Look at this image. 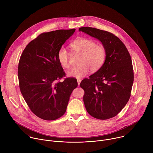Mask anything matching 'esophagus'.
<instances>
[{"mask_svg":"<svg viewBox=\"0 0 153 153\" xmlns=\"http://www.w3.org/2000/svg\"><path fill=\"white\" fill-rule=\"evenodd\" d=\"M77 84H78V85H80V82H81V80L80 79H77Z\"/></svg>","mask_w":153,"mask_h":153,"instance_id":"esophagus-1","label":"esophagus"}]
</instances>
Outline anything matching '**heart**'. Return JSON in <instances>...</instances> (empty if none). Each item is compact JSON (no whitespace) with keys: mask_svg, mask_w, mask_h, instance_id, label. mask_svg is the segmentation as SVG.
Wrapping results in <instances>:
<instances>
[{"mask_svg":"<svg viewBox=\"0 0 153 153\" xmlns=\"http://www.w3.org/2000/svg\"><path fill=\"white\" fill-rule=\"evenodd\" d=\"M71 48L74 53L81 55L79 59L80 65L73 67L67 72L68 77L82 78L90 72L96 71L103 65L106 57V52L103 47L96 45L94 41L81 38L72 42ZM57 59L59 64L64 68L70 67V54L64 47H61L57 53Z\"/></svg>","mask_w":153,"mask_h":153,"instance_id":"obj_1","label":"heart"}]
</instances>
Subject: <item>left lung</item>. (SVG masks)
Listing matches in <instances>:
<instances>
[{
  "label": "left lung",
  "mask_w": 153,
  "mask_h": 153,
  "mask_svg": "<svg viewBox=\"0 0 153 153\" xmlns=\"http://www.w3.org/2000/svg\"><path fill=\"white\" fill-rule=\"evenodd\" d=\"M99 40L106 52L101 68L80 86L84 90L86 110L94 118L116 116L128 102L134 81L132 60L123 43L113 34L91 27L79 29Z\"/></svg>",
  "instance_id": "obj_1"
}]
</instances>
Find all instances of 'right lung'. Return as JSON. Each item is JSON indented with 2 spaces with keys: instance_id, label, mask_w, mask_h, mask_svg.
Returning a JSON list of instances; mask_svg holds the SVG:
<instances>
[{
  "instance_id": "right-lung-1",
  "label": "right lung",
  "mask_w": 153,
  "mask_h": 153,
  "mask_svg": "<svg viewBox=\"0 0 153 153\" xmlns=\"http://www.w3.org/2000/svg\"><path fill=\"white\" fill-rule=\"evenodd\" d=\"M75 30L42 33L28 43L20 56L18 78L21 93L31 111L43 120L62 116L77 86V80L71 77L56 82L65 75L57 53Z\"/></svg>"
}]
</instances>
